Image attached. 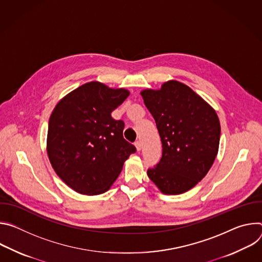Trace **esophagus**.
<instances>
[{"label": "esophagus", "mask_w": 262, "mask_h": 262, "mask_svg": "<svg viewBox=\"0 0 262 262\" xmlns=\"http://www.w3.org/2000/svg\"><path fill=\"white\" fill-rule=\"evenodd\" d=\"M135 146H136L138 151L141 150V142H140V141H136V142H135Z\"/></svg>", "instance_id": "34e87169"}]
</instances>
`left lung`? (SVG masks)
Wrapping results in <instances>:
<instances>
[{
	"instance_id": "1",
	"label": "left lung",
	"mask_w": 262,
	"mask_h": 262,
	"mask_svg": "<svg viewBox=\"0 0 262 262\" xmlns=\"http://www.w3.org/2000/svg\"><path fill=\"white\" fill-rule=\"evenodd\" d=\"M161 137L160 162L147 170L162 193L178 195L207 174L217 155L221 125L214 110L177 81L141 92Z\"/></svg>"
}]
</instances>
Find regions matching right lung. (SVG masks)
<instances>
[{
  "instance_id": "right-lung-1",
  "label": "right lung",
  "mask_w": 262,
  "mask_h": 262,
  "mask_svg": "<svg viewBox=\"0 0 262 262\" xmlns=\"http://www.w3.org/2000/svg\"><path fill=\"white\" fill-rule=\"evenodd\" d=\"M129 95L98 82L82 85L58 102L50 117L48 155L57 175L76 192H106L136 147L123 138L124 121L111 113Z\"/></svg>"
}]
</instances>
